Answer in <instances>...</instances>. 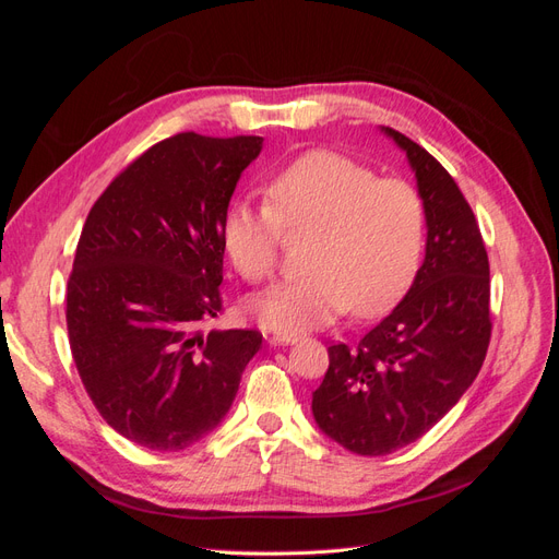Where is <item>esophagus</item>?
Segmentation results:
<instances>
[{
	"instance_id": "1",
	"label": "esophagus",
	"mask_w": 559,
	"mask_h": 559,
	"mask_svg": "<svg viewBox=\"0 0 559 559\" xmlns=\"http://www.w3.org/2000/svg\"><path fill=\"white\" fill-rule=\"evenodd\" d=\"M302 337V333H296V331H280V333H273L267 337L270 345H294L298 343Z\"/></svg>"
}]
</instances>
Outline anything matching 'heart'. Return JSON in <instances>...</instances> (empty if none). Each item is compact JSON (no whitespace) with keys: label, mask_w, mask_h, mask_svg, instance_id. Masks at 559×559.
I'll return each mask as SVG.
<instances>
[{"label":"heart","mask_w":559,"mask_h":559,"mask_svg":"<svg viewBox=\"0 0 559 559\" xmlns=\"http://www.w3.org/2000/svg\"><path fill=\"white\" fill-rule=\"evenodd\" d=\"M267 205L233 202L222 222V245L249 280L273 275L286 230H312L308 273L251 300L265 329L306 331L345 310L378 314L408 289L425 247V202L413 183L378 177L333 151H310L267 183Z\"/></svg>","instance_id":"obj_1"}]
</instances>
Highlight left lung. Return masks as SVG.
<instances>
[{
  "label": "left lung",
  "instance_id": "left-lung-1",
  "mask_svg": "<svg viewBox=\"0 0 559 559\" xmlns=\"http://www.w3.org/2000/svg\"><path fill=\"white\" fill-rule=\"evenodd\" d=\"M408 158L425 202L427 247L413 286L357 345H331L312 392L321 433L382 456L415 443L464 396L485 361L489 263L460 186L427 148L380 128Z\"/></svg>",
  "mask_w": 559,
  "mask_h": 559
}]
</instances>
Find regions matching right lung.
I'll return each instance as SVG.
<instances>
[{
    "label": "right lung",
    "mask_w": 559,
    "mask_h": 559,
    "mask_svg": "<svg viewBox=\"0 0 559 559\" xmlns=\"http://www.w3.org/2000/svg\"><path fill=\"white\" fill-rule=\"evenodd\" d=\"M263 138L181 132L97 198L67 282V333L83 386L128 441L177 452L214 431L259 331L202 333L222 312V222Z\"/></svg>",
    "instance_id": "obj_1"
}]
</instances>
